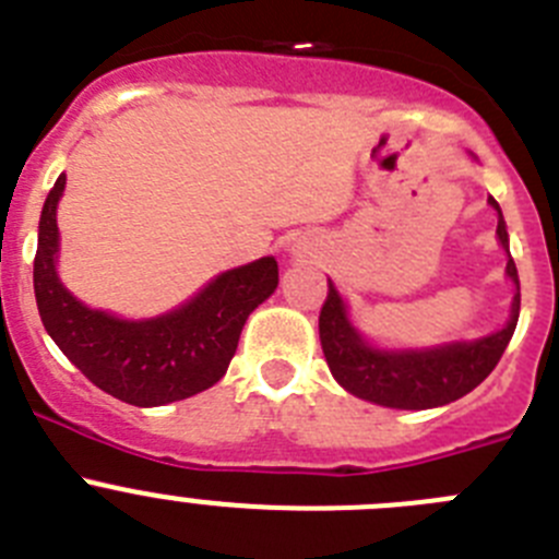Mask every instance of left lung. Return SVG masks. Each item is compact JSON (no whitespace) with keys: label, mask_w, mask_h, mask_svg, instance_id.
<instances>
[{"label":"left lung","mask_w":559,"mask_h":559,"mask_svg":"<svg viewBox=\"0 0 559 559\" xmlns=\"http://www.w3.org/2000/svg\"><path fill=\"white\" fill-rule=\"evenodd\" d=\"M488 203L499 212L497 234L502 248L508 250L502 209L493 198H488ZM508 275L515 284V297L510 322L502 331L477 338V342L447 344V347L425 353H385L369 347L358 336L356 328L347 322L342 297L328 281V297L320 311V342L333 378L356 397L385 405V408L425 411L455 403L493 372L513 338L521 309L519 270L513 259H508Z\"/></svg>","instance_id":"8db88e82"}]
</instances>
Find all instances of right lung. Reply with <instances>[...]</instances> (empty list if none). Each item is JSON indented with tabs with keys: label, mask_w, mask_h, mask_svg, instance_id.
<instances>
[{
	"label": "right lung",
	"mask_w": 559,
	"mask_h": 559,
	"mask_svg": "<svg viewBox=\"0 0 559 559\" xmlns=\"http://www.w3.org/2000/svg\"><path fill=\"white\" fill-rule=\"evenodd\" d=\"M66 176L55 181L40 212L35 253V300L40 320L66 358L102 391L140 408L187 400L226 374L245 320L278 286L273 255L217 275L181 309L143 322L118 320L82 306L55 273L57 201Z\"/></svg>",
	"instance_id": "right-lung-1"
}]
</instances>
